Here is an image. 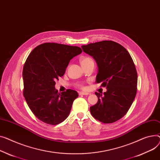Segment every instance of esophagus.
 <instances>
[{"mask_svg": "<svg viewBox=\"0 0 160 160\" xmlns=\"http://www.w3.org/2000/svg\"><path fill=\"white\" fill-rule=\"evenodd\" d=\"M89 93L86 92H79V95H88Z\"/></svg>", "mask_w": 160, "mask_h": 160, "instance_id": "obj_1", "label": "esophagus"}]
</instances>
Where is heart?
<instances>
[{
    "label": "heart",
    "mask_w": 160,
    "mask_h": 160,
    "mask_svg": "<svg viewBox=\"0 0 160 160\" xmlns=\"http://www.w3.org/2000/svg\"><path fill=\"white\" fill-rule=\"evenodd\" d=\"M92 60V59H91L90 57H83V58H81V63L86 62H88V61H89V60ZM79 87L81 88H83V87L82 86V85H80Z\"/></svg>",
    "instance_id": "heart-1"
}]
</instances>
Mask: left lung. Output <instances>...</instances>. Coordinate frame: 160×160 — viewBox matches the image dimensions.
<instances>
[{
	"label": "left lung",
	"mask_w": 160,
	"mask_h": 160,
	"mask_svg": "<svg viewBox=\"0 0 160 160\" xmlns=\"http://www.w3.org/2000/svg\"><path fill=\"white\" fill-rule=\"evenodd\" d=\"M98 65L96 82L107 91L95 92L98 102L90 108L92 116L104 123L121 119L130 109L137 92L138 74L127 50L118 43L103 40L82 46Z\"/></svg>",
	"instance_id": "obj_1"
}]
</instances>
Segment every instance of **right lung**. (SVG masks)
<instances>
[{"label": "right lung", "instance_id": "obj_1", "mask_svg": "<svg viewBox=\"0 0 160 160\" xmlns=\"http://www.w3.org/2000/svg\"><path fill=\"white\" fill-rule=\"evenodd\" d=\"M82 52L77 46L48 42L30 52L23 68V94L29 109L40 121L54 125L68 117L78 94L72 89L59 93L55 80L63 76L70 60Z\"/></svg>", "mask_w": 160, "mask_h": 160}]
</instances>
